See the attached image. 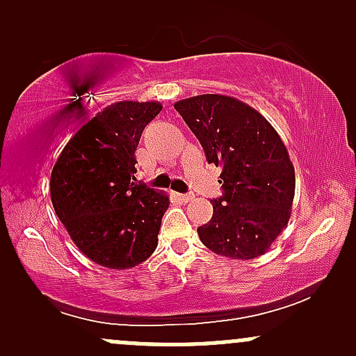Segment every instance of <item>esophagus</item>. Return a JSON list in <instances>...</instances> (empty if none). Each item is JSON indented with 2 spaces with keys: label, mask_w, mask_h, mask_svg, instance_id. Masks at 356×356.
Wrapping results in <instances>:
<instances>
[{
  "label": "esophagus",
  "mask_w": 356,
  "mask_h": 356,
  "mask_svg": "<svg viewBox=\"0 0 356 356\" xmlns=\"http://www.w3.org/2000/svg\"><path fill=\"white\" fill-rule=\"evenodd\" d=\"M177 197L181 199L182 202H189V201H192V199H194V194H177Z\"/></svg>",
  "instance_id": "1"
}]
</instances>
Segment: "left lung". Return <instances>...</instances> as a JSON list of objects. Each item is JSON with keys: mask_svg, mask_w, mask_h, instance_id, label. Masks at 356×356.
<instances>
[{"mask_svg": "<svg viewBox=\"0 0 356 356\" xmlns=\"http://www.w3.org/2000/svg\"><path fill=\"white\" fill-rule=\"evenodd\" d=\"M201 142L207 162L220 167L222 195L197 227L207 249L231 259H254L288 226L295 167L269 122L234 97L206 93L174 104Z\"/></svg>", "mask_w": 356, "mask_h": 356, "instance_id": "1", "label": "left lung"}]
</instances>
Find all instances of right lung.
Masks as SVG:
<instances>
[{"label":"right lung","instance_id":"obj_1","mask_svg":"<svg viewBox=\"0 0 356 356\" xmlns=\"http://www.w3.org/2000/svg\"><path fill=\"white\" fill-rule=\"evenodd\" d=\"M159 102H115L81 125L51 170L56 216L88 259L130 269L155 251L169 195L136 184V150Z\"/></svg>","mask_w":356,"mask_h":356}]
</instances>
